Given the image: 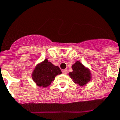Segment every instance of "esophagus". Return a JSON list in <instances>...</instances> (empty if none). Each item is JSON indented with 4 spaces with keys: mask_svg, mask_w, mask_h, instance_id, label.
I'll use <instances>...</instances> for the list:
<instances>
[{
    "mask_svg": "<svg viewBox=\"0 0 120 120\" xmlns=\"http://www.w3.org/2000/svg\"><path fill=\"white\" fill-rule=\"evenodd\" d=\"M62 73L65 75H67L68 73V70H62Z\"/></svg>",
    "mask_w": 120,
    "mask_h": 120,
    "instance_id": "1",
    "label": "esophagus"
}]
</instances>
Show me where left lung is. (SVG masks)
I'll return each instance as SVG.
<instances>
[{
  "instance_id": "1",
  "label": "left lung",
  "mask_w": 120,
  "mask_h": 120,
  "mask_svg": "<svg viewBox=\"0 0 120 120\" xmlns=\"http://www.w3.org/2000/svg\"><path fill=\"white\" fill-rule=\"evenodd\" d=\"M73 71L69 73V76L75 84L80 86H86L92 79L90 70L86 67L82 63L76 61L72 65Z\"/></svg>"
}]
</instances>
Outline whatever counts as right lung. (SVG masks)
Instances as JSON below:
<instances>
[{"label": "right lung", "instance_id": "obj_1", "mask_svg": "<svg viewBox=\"0 0 120 120\" xmlns=\"http://www.w3.org/2000/svg\"><path fill=\"white\" fill-rule=\"evenodd\" d=\"M62 74L58 66H55L45 58L44 61L37 64L32 72L33 81L39 87H47L54 81L56 76Z\"/></svg>", "mask_w": 120, "mask_h": 120}]
</instances>
